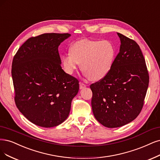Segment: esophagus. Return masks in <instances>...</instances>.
<instances>
[{
	"label": "esophagus",
	"mask_w": 160,
	"mask_h": 160,
	"mask_svg": "<svg viewBox=\"0 0 160 160\" xmlns=\"http://www.w3.org/2000/svg\"><path fill=\"white\" fill-rule=\"evenodd\" d=\"M85 87H86V85L85 84L82 83V82H79V88H80V89H84V88H85Z\"/></svg>",
	"instance_id": "obj_1"
}]
</instances>
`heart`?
Wrapping results in <instances>:
<instances>
[{
	"instance_id": "1",
	"label": "heart",
	"mask_w": 160,
	"mask_h": 160,
	"mask_svg": "<svg viewBox=\"0 0 160 160\" xmlns=\"http://www.w3.org/2000/svg\"><path fill=\"white\" fill-rule=\"evenodd\" d=\"M70 53L62 58L66 73L73 75L79 63L83 75L92 81H100L111 72L117 58V49L109 40H80L71 46Z\"/></svg>"
}]
</instances>
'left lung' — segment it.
<instances>
[{"label":"left lung","instance_id":"8db88e82","mask_svg":"<svg viewBox=\"0 0 160 160\" xmlns=\"http://www.w3.org/2000/svg\"><path fill=\"white\" fill-rule=\"evenodd\" d=\"M120 51L110 73L91 85V106L98 122L117 128L134 120L142 111L149 84V75L138 43L117 33Z\"/></svg>","mask_w":160,"mask_h":160}]
</instances>
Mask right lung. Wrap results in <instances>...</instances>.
Here are the masks:
<instances>
[{
	"instance_id": "1",
	"label": "right lung",
	"mask_w": 160,
	"mask_h": 160,
	"mask_svg": "<svg viewBox=\"0 0 160 160\" xmlns=\"http://www.w3.org/2000/svg\"><path fill=\"white\" fill-rule=\"evenodd\" d=\"M69 34L47 33L28 39L13 58L14 101L31 122L44 128L58 126L68 117L79 81L62 69L60 43Z\"/></svg>"
}]
</instances>
